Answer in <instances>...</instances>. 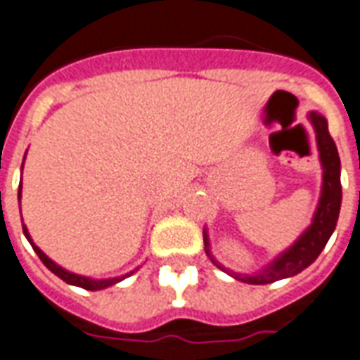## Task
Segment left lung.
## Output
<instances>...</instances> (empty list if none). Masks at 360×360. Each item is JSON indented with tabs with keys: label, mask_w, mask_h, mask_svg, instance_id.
<instances>
[{
	"label": "left lung",
	"mask_w": 360,
	"mask_h": 360,
	"mask_svg": "<svg viewBox=\"0 0 360 360\" xmlns=\"http://www.w3.org/2000/svg\"><path fill=\"white\" fill-rule=\"evenodd\" d=\"M309 119L313 122L314 132H316L320 161H322V169H324V182H322V195H320L319 209L314 212L313 224H311V228L307 230L305 234L301 236L285 253L278 257L274 263H270L263 272L253 274V276H241V274H236V272H228L222 264L217 263L212 259L211 251H209L207 234L203 236L205 251L207 255L211 257L212 263L217 264L219 269L226 270L228 274H232V276L241 280V282L261 285L295 276L301 270H305L309 264L316 261V257L320 255V251L324 249V245L330 240V236L335 230V222H338L340 207H342V182H340V167L342 165H340V155H338L335 141L332 140V136L328 132L326 119L322 115H319V112H311Z\"/></svg>",
	"instance_id": "obj_1"
}]
</instances>
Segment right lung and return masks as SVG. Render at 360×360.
<instances>
[{
    "instance_id": "1",
    "label": "right lung",
    "mask_w": 360,
    "mask_h": 360,
    "mask_svg": "<svg viewBox=\"0 0 360 360\" xmlns=\"http://www.w3.org/2000/svg\"><path fill=\"white\" fill-rule=\"evenodd\" d=\"M18 201H20V186H18ZM22 232H25L26 240L30 241V245L34 248V251H36V255L40 257V261L44 264H46L47 269L53 272L55 276H59L61 280H65L67 284H72V285H78V288H84V290H90V291H96V290H103V288H109V285L117 284V282H120V280H124L126 276H130V274H124V276L120 278H109V280H91V278H86V276H78V274H72V272H69V270L61 269L59 264H55L49 257L41 251L40 248H36L32 243V240H30V234H28V230H26V226L22 224Z\"/></svg>"
}]
</instances>
